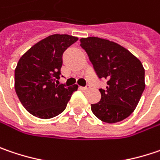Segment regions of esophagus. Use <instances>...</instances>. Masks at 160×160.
Listing matches in <instances>:
<instances>
[{"label":"esophagus","instance_id":"obj_1","mask_svg":"<svg viewBox=\"0 0 160 160\" xmlns=\"http://www.w3.org/2000/svg\"><path fill=\"white\" fill-rule=\"evenodd\" d=\"M89 87H90V85H86V86H84V87L81 86V89H82L83 91H86V90H88V89H89Z\"/></svg>","mask_w":160,"mask_h":160}]
</instances>
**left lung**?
Segmentation results:
<instances>
[{
  "mask_svg": "<svg viewBox=\"0 0 160 160\" xmlns=\"http://www.w3.org/2000/svg\"><path fill=\"white\" fill-rule=\"evenodd\" d=\"M80 42L97 76L108 80L106 89H99L100 102L91 104L92 113L107 123L126 119L137 107L145 89L141 62L122 46L108 39L88 37Z\"/></svg>",
  "mask_w": 160,
  "mask_h": 160,
  "instance_id": "1",
  "label": "left lung"
}]
</instances>
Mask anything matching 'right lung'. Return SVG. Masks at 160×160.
Listing matches in <instances>:
<instances>
[{"label": "right lung", "mask_w": 160, "mask_h": 160, "mask_svg": "<svg viewBox=\"0 0 160 160\" xmlns=\"http://www.w3.org/2000/svg\"><path fill=\"white\" fill-rule=\"evenodd\" d=\"M78 40L67 34H54L32 46L15 68L14 87L21 104L30 114L50 119L65 111L78 85L59 84L64 51Z\"/></svg>", "instance_id": "obj_1"}]
</instances>
